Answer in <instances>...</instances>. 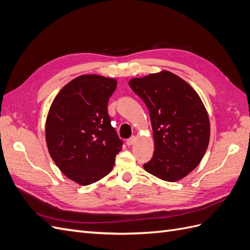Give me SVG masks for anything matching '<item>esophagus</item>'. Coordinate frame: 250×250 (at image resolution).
Wrapping results in <instances>:
<instances>
[{"label": "esophagus", "mask_w": 250, "mask_h": 250, "mask_svg": "<svg viewBox=\"0 0 250 250\" xmlns=\"http://www.w3.org/2000/svg\"><path fill=\"white\" fill-rule=\"evenodd\" d=\"M134 141H135V137H131L130 139L126 140V144H127V146H131L132 144L134 143Z\"/></svg>", "instance_id": "34e87169"}]
</instances>
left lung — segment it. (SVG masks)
<instances>
[{
	"mask_svg": "<svg viewBox=\"0 0 250 250\" xmlns=\"http://www.w3.org/2000/svg\"><path fill=\"white\" fill-rule=\"evenodd\" d=\"M150 113L154 153L144 169L166 181L179 180L197 167L208 149L209 121L197 93L168 71L129 81Z\"/></svg>",
	"mask_w": 250,
	"mask_h": 250,
	"instance_id": "obj_1",
	"label": "left lung"
}]
</instances>
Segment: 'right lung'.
Returning <instances> with one entry per match:
<instances>
[{
	"label": "right lung",
	"instance_id": "obj_1",
	"mask_svg": "<svg viewBox=\"0 0 250 250\" xmlns=\"http://www.w3.org/2000/svg\"><path fill=\"white\" fill-rule=\"evenodd\" d=\"M115 79L82 75L60 90L46 123L51 157L65 176L87 186L111 171L123 146L107 111Z\"/></svg>",
	"mask_w": 250,
	"mask_h": 250
}]
</instances>
